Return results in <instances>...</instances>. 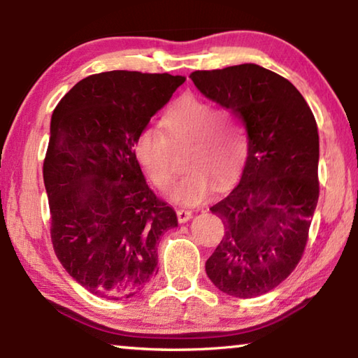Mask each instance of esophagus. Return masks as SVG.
<instances>
[{"instance_id":"obj_1","label":"esophagus","mask_w":358,"mask_h":358,"mask_svg":"<svg viewBox=\"0 0 358 358\" xmlns=\"http://www.w3.org/2000/svg\"><path fill=\"white\" fill-rule=\"evenodd\" d=\"M177 217H178V222H186L189 221L192 217V213L189 210H183V208H178L177 210Z\"/></svg>"}]
</instances>
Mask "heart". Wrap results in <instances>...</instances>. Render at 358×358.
<instances>
[{
  "instance_id": "b5f03b06",
  "label": "heart",
  "mask_w": 358,
  "mask_h": 358,
  "mask_svg": "<svg viewBox=\"0 0 358 358\" xmlns=\"http://www.w3.org/2000/svg\"><path fill=\"white\" fill-rule=\"evenodd\" d=\"M166 134L145 128L134 142V155L148 178L159 189L173 180L172 148H187L186 173L171 189V199L181 205H197L216 187H224L240 172L248 153L243 124L210 101L185 94L162 117Z\"/></svg>"
}]
</instances>
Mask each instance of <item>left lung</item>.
Instances as JSON below:
<instances>
[{
    "mask_svg": "<svg viewBox=\"0 0 358 358\" xmlns=\"http://www.w3.org/2000/svg\"><path fill=\"white\" fill-rule=\"evenodd\" d=\"M189 77L248 132L240 183L210 208L226 230L205 270L221 292L252 299L280 286L305 251L319 199L317 124L299 90L262 66Z\"/></svg>",
    "mask_w": 358,
    "mask_h": 358,
    "instance_id": "left-lung-1",
    "label": "left lung"
}]
</instances>
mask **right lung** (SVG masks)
Returning a JSON list of instances; mask_svg holds the SVG:
<instances>
[{
	"label": "right lung",
	"instance_id": "1",
	"mask_svg": "<svg viewBox=\"0 0 358 358\" xmlns=\"http://www.w3.org/2000/svg\"><path fill=\"white\" fill-rule=\"evenodd\" d=\"M185 80L101 72L74 85L53 110L44 159L53 250L102 299H129L147 287L157 273V241L178 224L145 181L134 142Z\"/></svg>",
	"mask_w": 358,
	"mask_h": 358
}]
</instances>
